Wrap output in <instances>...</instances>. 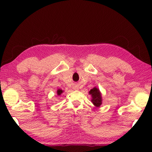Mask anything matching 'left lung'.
I'll list each match as a JSON object with an SVG mask.
<instances>
[{
	"label": "left lung",
	"mask_w": 152,
	"mask_h": 152,
	"mask_svg": "<svg viewBox=\"0 0 152 152\" xmlns=\"http://www.w3.org/2000/svg\"><path fill=\"white\" fill-rule=\"evenodd\" d=\"M90 95L92 96V100L91 101L93 103L95 106H100L102 104V98H101V93L99 91V89L96 88H93L92 89L90 90L89 92Z\"/></svg>",
	"instance_id": "left-lung-1"
}]
</instances>
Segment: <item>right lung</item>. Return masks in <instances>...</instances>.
<instances>
[{"label":"right lung","instance_id":"1","mask_svg":"<svg viewBox=\"0 0 152 152\" xmlns=\"http://www.w3.org/2000/svg\"><path fill=\"white\" fill-rule=\"evenodd\" d=\"M57 93V95H60L61 94V93H63V91H62V90H61V89H58Z\"/></svg>","mask_w":152,"mask_h":152}]
</instances>
